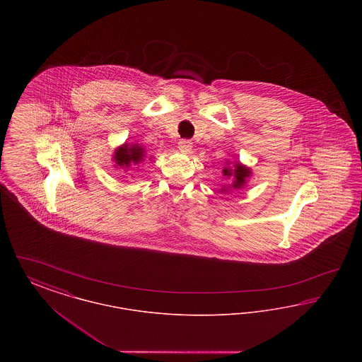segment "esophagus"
<instances>
[{
  "mask_svg": "<svg viewBox=\"0 0 362 362\" xmlns=\"http://www.w3.org/2000/svg\"><path fill=\"white\" fill-rule=\"evenodd\" d=\"M177 148H179V151L183 152V153H189L191 149H192V142L189 141V139H180Z\"/></svg>",
  "mask_w": 362,
  "mask_h": 362,
  "instance_id": "34e87169",
  "label": "esophagus"
}]
</instances>
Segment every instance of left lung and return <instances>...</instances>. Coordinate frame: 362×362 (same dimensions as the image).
Masks as SVG:
<instances>
[{"label": "left lung", "mask_w": 362, "mask_h": 362, "mask_svg": "<svg viewBox=\"0 0 362 362\" xmlns=\"http://www.w3.org/2000/svg\"><path fill=\"white\" fill-rule=\"evenodd\" d=\"M233 167H235V170H230V168L225 167L223 173H224V176H226V177L233 176L232 189H241V187H244L245 180L250 177L251 171H250V168H247L245 165H243L240 163H236Z\"/></svg>", "instance_id": "obj_1"}]
</instances>
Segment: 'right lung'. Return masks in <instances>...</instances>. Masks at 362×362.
<instances>
[{
	"label": "right lung",
	"instance_id": "1",
	"mask_svg": "<svg viewBox=\"0 0 362 362\" xmlns=\"http://www.w3.org/2000/svg\"><path fill=\"white\" fill-rule=\"evenodd\" d=\"M144 158H145V149L138 144H133V145L123 144L115 151V155H114L115 164L121 168H129L132 164H138L144 161Z\"/></svg>",
	"mask_w": 362,
	"mask_h": 362
}]
</instances>
